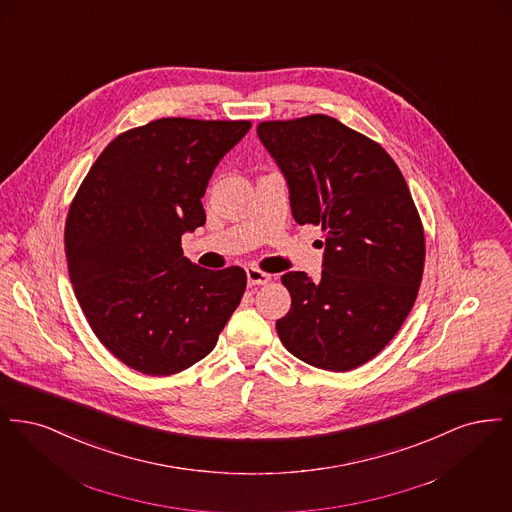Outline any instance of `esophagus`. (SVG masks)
Wrapping results in <instances>:
<instances>
[{
  "mask_svg": "<svg viewBox=\"0 0 512 512\" xmlns=\"http://www.w3.org/2000/svg\"><path fill=\"white\" fill-rule=\"evenodd\" d=\"M245 274H247V284L249 286H265L270 282V274L259 270V268L247 267L245 268Z\"/></svg>",
  "mask_w": 512,
  "mask_h": 512,
  "instance_id": "34e87169",
  "label": "esophagus"
}]
</instances>
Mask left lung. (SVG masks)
Wrapping results in <instances>:
<instances>
[{
  "mask_svg": "<svg viewBox=\"0 0 512 512\" xmlns=\"http://www.w3.org/2000/svg\"><path fill=\"white\" fill-rule=\"evenodd\" d=\"M288 182L293 219L324 230L322 276L292 270V307L276 322L307 365L345 372L376 357L413 309L424 230L386 149L328 115L257 126Z\"/></svg>",
  "mask_w": 512,
  "mask_h": 512,
  "instance_id": "8db88e82",
  "label": "left lung"
}]
</instances>
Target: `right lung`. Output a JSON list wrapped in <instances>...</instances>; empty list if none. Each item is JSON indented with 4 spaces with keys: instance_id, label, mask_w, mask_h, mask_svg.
Here are the masks:
<instances>
[{
    "instance_id": "right-lung-1",
    "label": "right lung",
    "mask_w": 512,
    "mask_h": 512,
    "mask_svg": "<svg viewBox=\"0 0 512 512\" xmlns=\"http://www.w3.org/2000/svg\"><path fill=\"white\" fill-rule=\"evenodd\" d=\"M249 121L169 117L117 136L74 195L65 224L76 299L124 365L169 376L207 357L245 292L244 268L207 270L182 253L205 224L220 159Z\"/></svg>"
}]
</instances>
